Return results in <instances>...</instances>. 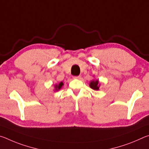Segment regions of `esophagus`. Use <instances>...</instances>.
Returning <instances> with one entry per match:
<instances>
[{"label": "esophagus", "instance_id": "esophagus-1", "mask_svg": "<svg viewBox=\"0 0 149 149\" xmlns=\"http://www.w3.org/2000/svg\"><path fill=\"white\" fill-rule=\"evenodd\" d=\"M74 77V79H80V78H81V76H80V75H78V76H74V77Z\"/></svg>", "mask_w": 149, "mask_h": 149}]
</instances>
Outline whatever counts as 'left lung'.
Returning <instances> with one entry per match:
<instances>
[{"label":"left lung","instance_id":"8db88e82","mask_svg":"<svg viewBox=\"0 0 149 149\" xmlns=\"http://www.w3.org/2000/svg\"><path fill=\"white\" fill-rule=\"evenodd\" d=\"M89 86L93 90L98 91V90L99 89V87H100V85H99V80H98V79L92 80L90 82Z\"/></svg>","mask_w":149,"mask_h":149}]
</instances>
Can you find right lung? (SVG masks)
Returning <instances> with one entry per match:
<instances>
[{"instance_id": "1", "label": "right lung", "mask_w": 149, "mask_h": 149, "mask_svg": "<svg viewBox=\"0 0 149 149\" xmlns=\"http://www.w3.org/2000/svg\"><path fill=\"white\" fill-rule=\"evenodd\" d=\"M63 85H64V84H63V82H60V84L58 85H54V87H55V90L56 91H59L60 89H61L62 87L63 86Z\"/></svg>"}]
</instances>
